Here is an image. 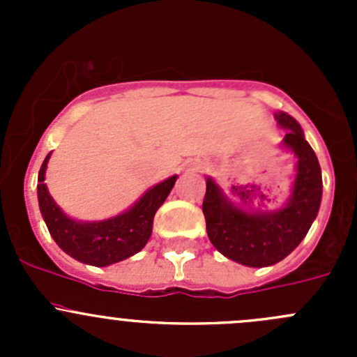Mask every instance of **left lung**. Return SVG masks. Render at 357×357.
Masks as SVG:
<instances>
[{"label":"left lung","instance_id":"obj_1","mask_svg":"<svg viewBox=\"0 0 357 357\" xmlns=\"http://www.w3.org/2000/svg\"><path fill=\"white\" fill-rule=\"evenodd\" d=\"M275 117L282 128L289 129L282 145L297 157V174L289 202L278 211L245 212L207 178L202 204L212 245L225 257L250 268H266L285 259L307 235L321 204V167L314 150L291 115L278 112ZM235 193L247 202L248 190L233 188Z\"/></svg>","mask_w":357,"mask_h":357}]
</instances>
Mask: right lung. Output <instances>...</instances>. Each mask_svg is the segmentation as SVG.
Wrapping results in <instances>:
<instances>
[{
    "label": "right lung",
    "mask_w": 357,
    "mask_h": 357,
    "mask_svg": "<svg viewBox=\"0 0 357 357\" xmlns=\"http://www.w3.org/2000/svg\"><path fill=\"white\" fill-rule=\"evenodd\" d=\"M50 155L52 153L46 155L39 169L38 200L43 219L56 245L75 261L96 266V268L124 261L146 245L152 235L153 215L171 193L178 176L158 183L129 211L115 218L105 219V221L82 222L67 218L48 193L45 174Z\"/></svg>",
    "instance_id": "right-lung-1"
}]
</instances>
